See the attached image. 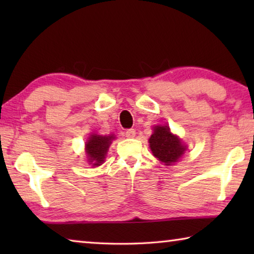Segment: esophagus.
<instances>
[{
    "label": "esophagus",
    "mask_w": 254,
    "mask_h": 254,
    "mask_svg": "<svg viewBox=\"0 0 254 254\" xmlns=\"http://www.w3.org/2000/svg\"><path fill=\"white\" fill-rule=\"evenodd\" d=\"M126 136L127 137H134L135 136V130L134 128H128L126 131Z\"/></svg>",
    "instance_id": "esophagus-1"
}]
</instances>
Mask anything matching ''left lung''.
<instances>
[{
  "instance_id": "1",
  "label": "left lung",
  "mask_w": 254,
  "mask_h": 254,
  "mask_svg": "<svg viewBox=\"0 0 254 254\" xmlns=\"http://www.w3.org/2000/svg\"><path fill=\"white\" fill-rule=\"evenodd\" d=\"M149 143L153 156L161 162L166 163V166L178 161L186 150L180 140L170 132L169 127L167 126L154 127V132L149 139Z\"/></svg>"
}]
</instances>
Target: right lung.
<instances>
[{"label":"right lung","instance_id":"right-lung-1","mask_svg":"<svg viewBox=\"0 0 254 254\" xmlns=\"http://www.w3.org/2000/svg\"><path fill=\"white\" fill-rule=\"evenodd\" d=\"M115 136L109 135V136H103L94 134L89 140L86 142V153L89 158V162L93 163V166H100L103 163L105 158V154L107 152L112 140Z\"/></svg>","mask_w":254,"mask_h":254}]
</instances>
